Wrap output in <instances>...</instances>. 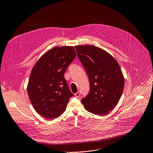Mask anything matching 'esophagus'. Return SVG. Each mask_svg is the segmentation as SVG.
<instances>
[{
    "label": "esophagus",
    "mask_w": 153,
    "mask_h": 153,
    "mask_svg": "<svg viewBox=\"0 0 153 153\" xmlns=\"http://www.w3.org/2000/svg\"><path fill=\"white\" fill-rule=\"evenodd\" d=\"M80 96V91H78L76 93H75V96L76 97V98H79Z\"/></svg>",
    "instance_id": "34e87169"
}]
</instances>
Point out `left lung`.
I'll list each match as a JSON object with an SVG mask.
<instances>
[{"label": "left lung", "instance_id": "obj_1", "mask_svg": "<svg viewBox=\"0 0 153 153\" xmlns=\"http://www.w3.org/2000/svg\"><path fill=\"white\" fill-rule=\"evenodd\" d=\"M75 48L90 82V91L81 102L89 112L105 115L118 104L123 91L120 67L112 55L100 48L79 45Z\"/></svg>", "mask_w": 153, "mask_h": 153}]
</instances>
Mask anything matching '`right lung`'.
I'll use <instances>...</instances> for the list:
<instances>
[{
    "instance_id": "add662e5",
    "label": "right lung",
    "mask_w": 153,
    "mask_h": 153,
    "mask_svg": "<svg viewBox=\"0 0 153 153\" xmlns=\"http://www.w3.org/2000/svg\"><path fill=\"white\" fill-rule=\"evenodd\" d=\"M76 56L73 46L55 47L45 53L33 68L27 92L40 115L47 119L57 118L65 111L73 94L63 76Z\"/></svg>"
}]
</instances>
